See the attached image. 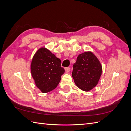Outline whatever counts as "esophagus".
I'll return each instance as SVG.
<instances>
[{
  "instance_id": "34e87169",
  "label": "esophagus",
  "mask_w": 131,
  "mask_h": 131,
  "mask_svg": "<svg viewBox=\"0 0 131 131\" xmlns=\"http://www.w3.org/2000/svg\"><path fill=\"white\" fill-rule=\"evenodd\" d=\"M65 71L66 73H68L70 71V68L69 67H66V68H65Z\"/></svg>"
}]
</instances>
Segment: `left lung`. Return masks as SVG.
I'll return each mask as SVG.
<instances>
[{
  "instance_id": "8db88e82",
  "label": "left lung",
  "mask_w": 131,
  "mask_h": 131,
  "mask_svg": "<svg viewBox=\"0 0 131 131\" xmlns=\"http://www.w3.org/2000/svg\"><path fill=\"white\" fill-rule=\"evenodd\" d=\"M72 77L79 89L89 91L96 86L102 74V67L98 58L91 52H85L77 57L73 65Z\"/></svg>"
}]
</instances>
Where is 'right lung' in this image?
I'll return each mask as SVG.
<instances>
[{
	"mask_svg": "<svg viewBox=\"0 0 131 131\" xmlns=\"http://www.w3.org/2000/svg\"><path fill=\"white\" fill-rule=\"evenodd\" d=\"M61 61L45 48H40L35 53L31 63V73L38 88L43 93L57 88L64 73Z\"/></svg>",
	"mask_w": 131,
	"mask_h": 131,
	"instance_id": "right-lung-1",
	"label": "right lung"
}]
</instances>
